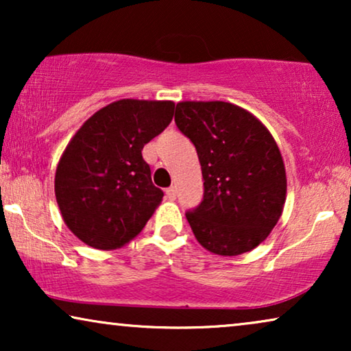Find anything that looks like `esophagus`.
Returning <instances> with one entry per match:
<instances>
[{"label":"esophagus","instance_id":"esophagus-1","mask_svg":"<svg viewBox=\"0 0 351 351\" xmlns=\"http://www.w3.org/2000/svg\"><path fill=\"white\" fill-rule=\"evenodd\" d=\"M166 198L174 201L176 199V189L174 186H169V189H166Z\"/></svg>","mask_w":351,"mask_h":351}]
</instances>
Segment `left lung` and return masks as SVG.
<instances>
[{
	"instance_id": "left-lung-1",
	"label": "left lung",
	"mask_w": 351,
	"mask_h": 351,
	"mask_svg": "<svg viewBox=\"0 0 351 351\" xmlns=\"http://www.w3.org/2000/svg\"><path fill=\"white\" fill-rule=\"evenodd\" d=\"M176 124L193 143L203 201L185 213L201 246L219 256L251 251L275 227L286 201V171L268 129L228 102H180Z\"/></svg>"
}]
</instances>
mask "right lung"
<instances>
[{"instance_id":"right-lung-1","label":"right lung","mask_w":351,"mask_h":351,"mask_svg":"<svg viewBox=\"0 0 351 351\" xmlns=\"http://www.w3.org/2000/svg\"><path fill=\"white\" fill-rule=\"evenodd\" d=\"M171 100L123 99L94 113L75 134L56 171V198L66 227L90 247H121L142 232L161 189L143 145L169 126Z\"/></svg>"}]
</instances>
